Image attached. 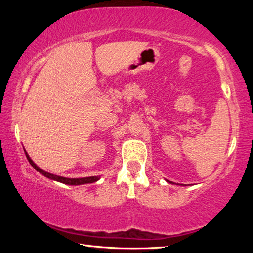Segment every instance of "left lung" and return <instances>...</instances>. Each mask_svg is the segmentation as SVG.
Returning <instances> with one entry per match:
<instances>
[{
	"label": "left lung",
	"mask_w": 253,
	"mask_h": 253,
	"mask_svg": "<svg viewBox=\"0 0 253 253\" xmlns=\"http://www.w3.org/2000/svg\"><path fill=\"white\" fill-rule=\"evenodd\" d=\"M166 182H169V183H172V182H169V181H168V179H166ZM174 184V183H173Z\"/></svg>",
	"instance_id": "obj_1"
}]
</instances>
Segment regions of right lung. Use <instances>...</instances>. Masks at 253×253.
I'll use <instances>...</instances> for the list:
<instances>
[{
    "mask_svg": "<svg viewBox=\"0 0 253 253\" xmlns=\"http://www.w3.org/2000/svg\"><path fill=\"white\" fill-rule=\"evenodd\" d=\"M25 152V151H24ZM25 155H27V158L30 164H31L34 169L38 170L40 174L43 175V176L48 177L50 179H52V181H57L60 183H63V184H67V185H83V184H88V183H95L97 182L98 179L100 178V176H89V177H81V178H69V177H63V176H59V175H54V174H51L45 172L42 169H40L39 166H38L36 163H34L31 158H30L29 154L25 152Z\"/></svg>",
    "mask_w": 253,
    "mask_h": 253,
    "instance_id": "1",
    "label": "right lung"
}]
</instances>
